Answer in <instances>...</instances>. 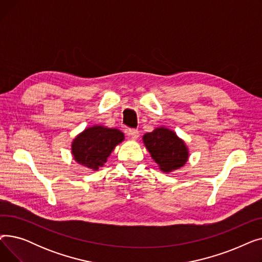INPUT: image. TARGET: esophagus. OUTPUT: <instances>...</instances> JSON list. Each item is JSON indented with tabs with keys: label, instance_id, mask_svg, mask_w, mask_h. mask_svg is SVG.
<instances>
[{
	"label": "esophagus",
	"instance_id": "1",
	"mask_svg": "<svg viewBox=\"0 0 262 262\" xmlns=\"http://www.w3.org/2000/svg\"><path fill=\"white\" fill-rule=\"evenodd\" d=\"M127 134H128V136L132 137L133 139H138V137H139V132L137 130V129H134V128L128 129Z\"/></svg>",
	"mask_w": 262,
	"mask_h": 262
}]
</instances>
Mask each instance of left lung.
<instances>
[{
  "label": "left lung",
  "mask_w": 262,
  "mask_h": 262,
  "mask_svg": "<svg viewBox=\"0 0 262 262\" xmlns=\"http://www.w3.org/2000/svg\"><path fill=\"white\" fill-rule=\"evenodd\" d=\"M143 142L160 170L169 173L183 167L189 154L185 142L168 128L159 127L143 136Z\"/></svg>",
  "instance_id": "left-lung-1"
}]
</instances>
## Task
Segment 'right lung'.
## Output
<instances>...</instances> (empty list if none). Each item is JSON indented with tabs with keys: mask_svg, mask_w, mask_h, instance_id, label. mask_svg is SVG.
<instances>
[{
	"mask_svg": "<svg viewBox=\"0 0 262 262\" xmlns=\"http://www.w3.org/2000/svg\"><path fill=\"white\" fill-rule=\"evenodd\" d=\"M123 140L124 135L119 129L95 125L80 133L73 140L72 154L79 164L99 170L116 145Z\"/></svg>",
	"mask_w": 262,
	"mask_h": 262,
	"instance_id": "1",
	"label": "right lung"
}]
</instances>
